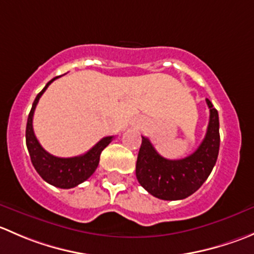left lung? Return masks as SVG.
I'll use <instances>...</instances> for the list:
<instances>
[{
    "label": "left lung",
    "mask_w": 254,
    "mask_h": 254,
    "mask_svg": "<svg viewBox=\"0 0 254 254\" xmlns=\"http://www.w3.org/2000/svg\"><path fill=\"white\" fill-rule=\"evenodd\" d=\"M210 119L203 142L188 157L167 160L147 137L142 136L136 161V178L151 195L162 200H181L195 193L211 173L220 147L219 114L206 99Z\"/></svg>",
    "instance_id": "left-lung-1"
}]
</instances>
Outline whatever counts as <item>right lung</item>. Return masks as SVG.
Segmentation results:
<instances>
[{
  "instance_id": "obj_1",
  "label": "right lung",
  "mask_w": 254,
  "mask_h": 254,
  "mask_svg": "<svg viewBox=\"0 0 254 254\" xmlns=\"http://www.w3.org/2000/svg\"><path fill=\"white\" fill-rule=\"evenodd\" d=\"M58 77H54L51 81H49L47 86L42 89V92L35 97L34 102H33L32 109L28 115L25 142H27L28 152H29L33 166H34L35 171L39 173V176L51 186L63 189H70L81 184L82 182L93 175L94 171L98 167L102 151L111 143L113 136L103 137L91 150L81 156H75V157H56V156L50 155L42 147V145L35 137L34 130H33V115H34L35 107H37L42 94L48 88L49 84Z\"/></svg>"
}]
</instances>
